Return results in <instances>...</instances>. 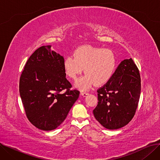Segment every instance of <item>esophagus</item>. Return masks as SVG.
<instances>
[{"mask_svg": "<svg viewBox=\"0 0 160 160\" xmlns=\"http://www.w3.org/2000/svg\"><path fill=\"white\" fill-rule=\"evenodd\" d=\"M80 95H81L82 96L86 97V95H88V93H87V92H85V91H81V92H80Z\"/></svg>", "mask_w": 160, "mask_h": 160, "instance_id": "1", "label": "esophagus"}]
</instances>
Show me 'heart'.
<instances>
[{
  "label": "heart",
  "mask_w": 160,
  "mask_h": 160,
  "mask_svg": "<svg viewBox=\"0 0 160 160\" xmlns=\"http://www.w3.org/2000/svg\"><path fill=\"white\" fill-rule=\"evenodd\" d=\"M63 67L66 74L74 80L84 69L86 74L78 79L76 86L87 89L94 83L103 85L112 78L117 67V59L111 50L86 45L78 47L73 55L67 57Z\"/></svg>",
  "instance_id": "1"
}]
</instances>
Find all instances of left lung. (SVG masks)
<instances>
[{"instance_id":"8db88e82","label":"left lung","mask_w":160,"mask_h":160,"mask_svg":"<svg viewBox=\"0 0 160 160\" xmlns=\"http://www.w3.org/2000/svg\"><path fill=\"white\" fill-rule=\"evenodd\" d=\"M95 119L109 130L121 128L132 119L141 94L139 69L132 58L124 60L106 84L97 90Z\"/></svg>"}]
</instances>
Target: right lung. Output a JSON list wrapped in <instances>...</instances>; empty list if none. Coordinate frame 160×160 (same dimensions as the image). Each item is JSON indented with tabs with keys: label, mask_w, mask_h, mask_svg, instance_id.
Here are the masks:
<instances>
[{
	"label": "right lung",
	"mask_w": 160,
	"mask_h": 160,
	"mask_svg": "<svg viewBox=\"0 0 160 160\" xmlns=\"http://www.w3.org/2000/svg\"><path fill=\"white\" fill-rule=\"evenodd\" d=\"M63 62L51 46H42L28 58L21 75L19 93L25 113L42 130L58 127L79 97L80 91L71 90L65 78Z\"/></svg>",
	"instance_id": "1"
}]
</instances>
